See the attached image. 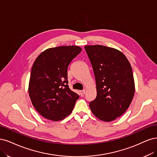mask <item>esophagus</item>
I'll use <instances>...</instances> for the list:
<instances>
[{
  "label": "esophagus",
  "mask_w": 157,
  "mask_h": 157,
  "mask_svg": "<svg viewBox=\"0 0 157 157\" xmlns=\"http://www.w3.org/2000/svg\"><path fill=\"white\" fill-rule=\"evenodd\" d=\"M85 90H80V91H79V94H80V95H81V97H83V96L85 94Z\"/></svg>",
  "instance_id": "esophagus-1"
}]
</instances>
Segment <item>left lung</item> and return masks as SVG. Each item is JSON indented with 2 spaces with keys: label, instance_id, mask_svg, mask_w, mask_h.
<instances>
[{
  "label": "left lung",
  "instance_id": "8db88e82",
  "mask_svg": "<svg viewBox=\"0 0 157 157\" xmlns=\"http://www.w3.org/2000/svg\"><path fill=\"white\" fill-rule=\"evenodd\" d=\"M93 67L97 97L89 103L93 113L109 122L122 115L133 99L135 85L131 65L119 50L101 45H86Z\"/></svg>",
  "mask_w": 157,
  "mask_h": 157
}]
</instances>
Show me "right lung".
Masks as SVG:
<instances>
[{"instance_id": "right-lung-1", "label": "right lung", "mask_w": 157, "mask_h": 157, "mask_svg": "<svg viewBox=\"0 0 157 157\" xmlns=\"http://www.w3.org/2000/svg\"><path fill=\"white\" fill-rule=\"evenodd\" d=\"M82 52L75 45L45 50L33 65L29 85L32 104L44 117L53 121L71 113L79 95L70 89L67 70Z\"/></svg>"}]
</instances>
